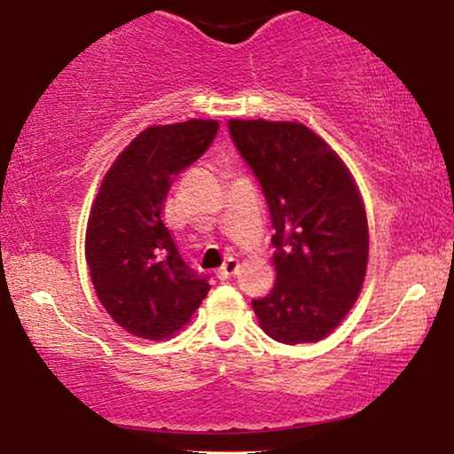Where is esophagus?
Here are the masks:
<instances>
[{
	"label": "esophagus",
	"instance_id": "1",
	"mask_svg": "<svg viewBox=\"0 0 454 454\" xmlns=\"http://www.w3.org/2000/svg\"><path fill=\"white\" fill-rule=\"evenodd\" d=\"M238 270H239L238 259H227L225 265L216 271V276H218V279H227V278H231L233 273H238Z\"/></svg>",
	"mask_w": 454,
	"mask_h": 454
}]
</instances>
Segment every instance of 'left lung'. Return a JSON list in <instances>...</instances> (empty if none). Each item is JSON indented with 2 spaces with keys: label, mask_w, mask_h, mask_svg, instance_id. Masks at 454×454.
Listing matches in <instances>:
<instances>
[{
  "label": "left lung",
  "mask_w": 454,
  "mask_h": 454,
  "mask_svg": "<svg viewBox=\"0 0 454 454\" xmlns=\"http://www.w3.org/2000/svg\"><path fill=\"white\" fill-rule=\"evenodd\" d=\"M229 132L276 229V284L253 309L279 343H317L349 313L366 278L360 189L328 143L299 121L229 120Z\"/></svg>",
  "instance_id": "obj_1"
}]
</instances>
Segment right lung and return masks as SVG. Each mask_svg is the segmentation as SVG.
Here are the masks:
<instances>
[{
    "mask_svg": "<svg viewBox=\"0 0 454 454\" xmlns=\"http://www.w3.org/2000/svg\"><path fill=\"white\" fill-rule=\"evenodd\" d=\"M216 130L215 120L147 128L117 155L92 201L86 262L94 290L138 339H170L210 290L178 254L161 210L175 176L204 155Z\"/></svg>",
    "mask_w": 454,
    "mask_h": 454,
    "instance_id": "add662e5",
    "label": "right lung"
}]
</instances>
